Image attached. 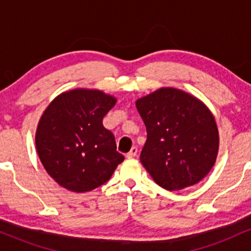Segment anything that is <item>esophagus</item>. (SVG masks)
Instances as JSON below:
<instances>
[{
	"mask_svg": "<svg viewBox=\"0 0 251 251\" xmlns=\"http://www.w3.org/2000/svg\"><path fill=\"white\" fill-rule=\"evenodd\" d=\"M137 153H138V149L133 146V148L131 149V151L127 153V158H134L135 155H137Z\"/></svg>",
	"mask_w": 251,
	"mask_h": 251,
	"instance_id": "obj_1",
	"label": "esophagus"
}]
</instances>
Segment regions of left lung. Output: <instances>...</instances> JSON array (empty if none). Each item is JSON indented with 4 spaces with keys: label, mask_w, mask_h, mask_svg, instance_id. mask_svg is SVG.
<instances>
[{
    "label": "left lung",
    "mask_w": 251,
    "mask_h": 251,
    "mask_svg": "<svg viewBox=\"0 0 251 251\" xmlns=\"http://www.w3.org/2000/svg\"><path fill=\"white\" fill-rule=\"evenodd\" d=\"M148 131L140 162L169 191L195 185L214 168L220 134L214 114L201 100L175 87H162L135 101Z\"/></svg>",
    "instance_id": "1"
}]
</instances>
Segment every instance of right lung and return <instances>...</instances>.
<instances>
[{
  "label": "right lung",
  "instance_id": "right-lung-1",
  "mask_svg": "<svg viewBox=\"0 0 251 251\" xmlns=\"http://www.w3.org/2000/svg\"><path fill=\"white\" fill-rule=\"evenodd\" d=\"M117 98L100 89L59 94L40 118L36 151L47 174L62 188L87 192L106 183L125 159L114 135L102 125Z\"/></svg>",
  "mask_w": 251,
  "mask_h": 251
}]
</instances>
